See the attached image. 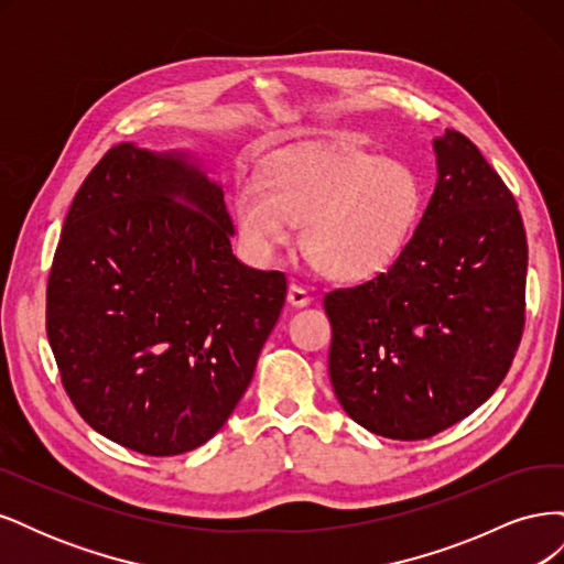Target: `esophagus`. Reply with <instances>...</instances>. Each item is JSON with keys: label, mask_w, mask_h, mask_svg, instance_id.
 <instances>
[{"label": "esophagus", "mask_w": 564, "mask_h": 564, "mask_svg": "<svg viewBox=\"0 0 564 564\" xmlns=\"http://www.w3.org/2000/svg\"><path fill=\"white\" fill-rule=\"evenodd\" d=\"M286 301L292 303L294 308H303V305H308V303H311V294H308V289L301 286V284H289Z\"/></svg>", "instance_id": "obj_1"}]
</instances>
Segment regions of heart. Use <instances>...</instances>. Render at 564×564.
<instances>
[{
    "mask_svg": "<svg viewBox=\"0 0 564 564\" xmlns=\"http://www.w3.org/2000/svg\"><path fill=\"white\" fill-rule=\"evenodd\" d=\"M423 209L412 166L379 152L324 148L272 160L263 185L235 193V224L256 261H272L303 226V251L334 280L377 278L400 259Z\"/></svg>",
    "mask_w": 564,
    "mask_h": 564,
    "instance_id": "heart-1",
    "label": "heart"
}]
</instances>
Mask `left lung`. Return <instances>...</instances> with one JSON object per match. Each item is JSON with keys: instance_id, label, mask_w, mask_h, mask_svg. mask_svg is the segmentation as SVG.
I'll return each mask as SVG.
<instances>
[{"instance_id": "obj_1", "label": "left lung", "mask_w": 564, "mask_h": 564, "mask_svg": "<svg viewBox=\"0 0 564 564\" xmlns=\"http://www.w3.org/2000/svg\"><path fill=\"white\" fill-rule=\"evenodd\" d=\"M437 185L400 259L324 294L329 379L369 433L425 440L501 386L524 332L527 235L518 202L477 145L435 141Z\"/></svg>"}]
</instances>
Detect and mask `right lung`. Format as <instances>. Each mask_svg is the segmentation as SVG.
<instances>
[{"label":"right lung","mask_w":564,"mask_h":564,"mask_svg":"<svg viewBox=\"0 0 564 564\" xmlns=\"http://www.w3.org/2000/svg\"><path fill=\"white\" fill-rule=\"evenodd\" d=\"M224 191L185 155L112 145L65 216L46 336L79 416L127 449L176 456L245 395L286 278L232 256Z\"/></svg>","instance_id":"obj_1"}]
</instances>
